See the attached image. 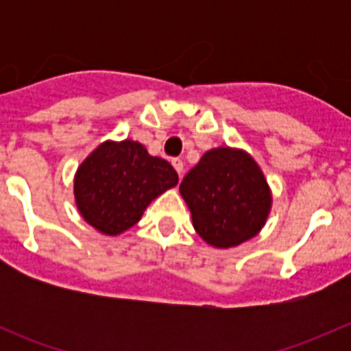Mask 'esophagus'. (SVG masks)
Instances as JSON below:
<instances>
[{
    "label": "esophagus",
    "mask_w": 351,
    "mask_h": 351,
    "mask_svg": "<svg viewBox=\"0 0 351 351\" xmlns=\"http://www.w3.org/2000/svg\"><path fill=\"white\" fill-rule=\"evenodd\" d=\"M171 165H173V168L176 169V173H178L180 178H182V175H183V161H182V159H178V158L171 159Z\"/></svg>",
    "instance_id": "obj_1"
}]
</instances>
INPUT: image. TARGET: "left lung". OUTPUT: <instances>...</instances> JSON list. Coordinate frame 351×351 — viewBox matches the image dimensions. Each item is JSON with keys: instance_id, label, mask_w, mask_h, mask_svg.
<instances>
[{"instance_id": "1", "label": "left lung", "mask_w": 351, "mask_h": 351, "mask_svg": "<svg viewBox=\"0 0 351 351\" xmlns=\"http://www.w3.org/2000/svg\"><path fill=\"white\" fill-rule=\"evenodd\" d=\"M197 234L217 250L254 238L271 210V190L253 156L236 147H214L180 185Z\"/></svg>"}]
</instances>
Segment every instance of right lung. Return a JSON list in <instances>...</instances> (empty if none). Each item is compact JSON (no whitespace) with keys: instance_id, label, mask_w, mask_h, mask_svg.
Instances as JSON below:
<instances>
[{"instance_id":"obj_1","label":"right lung","mask_w":351,"mask_h":351,"mask_svg":"<svg viewBox=\"0 0 351 351\" xmlns=\"http://www.w3.org/2000/svg\"><path fill=\"white\" fill-rule=\"evenodd\" d=\"M176 183L173 166L137 141H105L77 166L74 200L88 224L101 234L119 236Z\"/></svg>"}]
</instances>
